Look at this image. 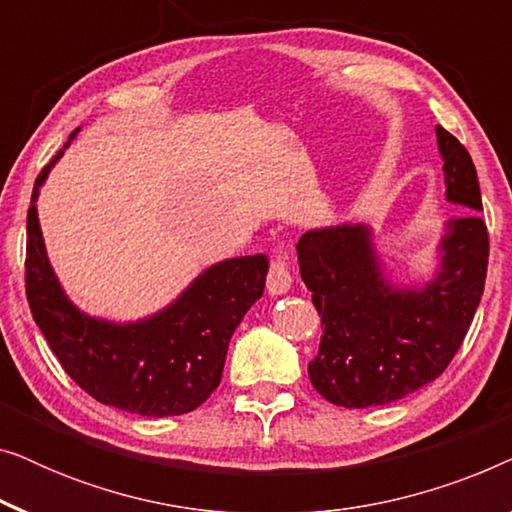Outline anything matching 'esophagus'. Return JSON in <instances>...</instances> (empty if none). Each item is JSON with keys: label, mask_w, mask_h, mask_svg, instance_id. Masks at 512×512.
Instances as JSON below:
<instances>
[{"label": "esophagus", "mask_w": 512, "mask_h": 512, "mask_svg": "<svg viewBox=\"0 0 512 512\" xmlns=\"http://www.w3.org/2000/svg\"><path fill=\"white\" fill-rule=\"evenodd\" d=\"M291 282H293L291 270H289V265H286L284 258H279V256L272 258L270 270H268V282H265L270 296H282V293L291 289Z\"/></svg>", "instance_id": "1"}]
</instances>
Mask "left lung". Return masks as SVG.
Returning <instances> with one entry per match:
<instances>
[{"instance_id": "obj_1", "label": "left lung", "mask_w": 512, "mask_h": 512, "mask_svg": "<svg viewBox=\"0 0 512 512\" xmlns=\"http://www.w3.org/2000/svg\"><path fill=\"white\" fill-rule=\"evenodd\" d=\"M445 195L464 207L440 240L438 275L422 289L384 277L370 228L328 226L298 240L300 277L321 317L310 382L342 408L387 405L443 375L485 291L489 235L478 174L466 146L436 125Z\"/></svg>"}]
</instances>
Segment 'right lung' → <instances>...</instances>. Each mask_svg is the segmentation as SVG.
Returning <instances> with one entry per match:
<instances>
[{"label": "right lung", "mask_w": 512, "mask_h": 512, "mask_svg": "<svg viewBox=\"0 0 512 512\" xmlns=\"http://www.w3.org/2000/svg\"><path fill=\"white\" fill-rule=\"evenodd\" d=\"M65 149L39 172L27 209L25 291L32 317L65 373L95 401L142 417L191 412L219 387L228 342L263 296L268 258L256 254L216 263L146 319L116 324L88 317L65 296L48 263L34 205Z\"/></svg>", "instance_id": "1"}]
</instances>
